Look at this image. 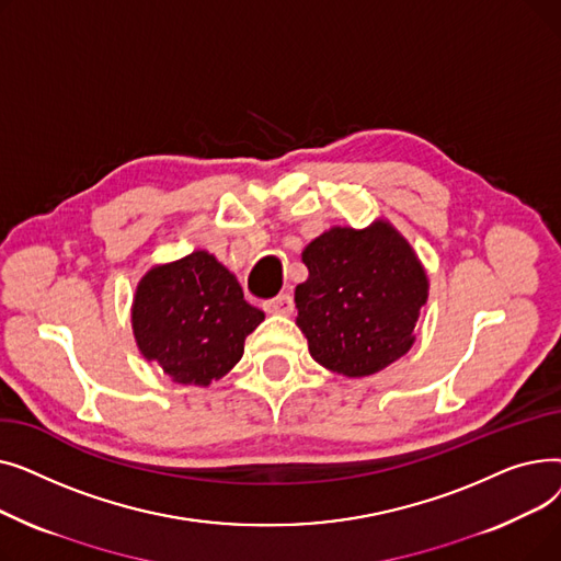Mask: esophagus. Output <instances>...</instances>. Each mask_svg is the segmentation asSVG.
Wrapping results in <instances>:
<instances>
[{
  "label": "esophagus",
  "instance_id": "34e87169",
  "mask_svg": "<svg viewBox=\"0 0 561 561\" xmlns=\"http://www.w3.org/2000/svg\"><path fill=\"white\" fill-rule=\"evenodd\" d=\"M263 311L268 313H290L293 311V298L288 296V293H282V296L263 302Z\"/></svg>",
  "mask_w": 561,
  "mask_h": 561
}]
</instances>
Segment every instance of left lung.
I'll return each instance as SVG.
<instances>
[{"mask_svg":"<svg viewBox=\"0 0 561 561\" xmlns=\"http://www.w3.org/2000/svg\"><path fill=\"white\" fill-rule=\"evenodd\" d=\"M302 261L309 279L296 288L298 328L320 366L364 377L404 355L427 277L389 222L364 231L334 227L309 243Z\"/></svg>","mask_w":561,"mask_h":561,"instance_id":"1","label":"left lung"}]
</instances>
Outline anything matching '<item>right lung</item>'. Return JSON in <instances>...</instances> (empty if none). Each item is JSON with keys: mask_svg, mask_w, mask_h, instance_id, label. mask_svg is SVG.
I'll return each mask as SVG.
<instances>
[{"mask_svg": "<svg viewBox=\"0 0 561 561\" xmlns=\"http://www.w3.org/2000/svg\"><path fill=\"white\" fill-rule=\"evenodd\" d=\"M131 320L147 362L180 385L206 387L239 364L263 311L245 302L225 265L193 252L140 279Z\"/></svg>", "mask_w": 561, "mask_h": 561, "instance_id": "right-lung-1", "label": "right lung"}]
</instances>
